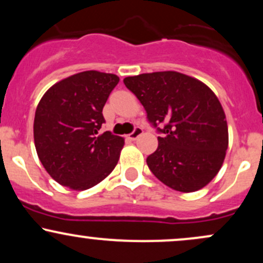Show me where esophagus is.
I'll list each match as a JSON object with an SVG mask.
<instances>
[{
	"mask_svg": "<svg viewBox=\"0 0 263 263\" xmlns=\"http://www.w3.org/2000/svg\"><path fill=\"white\" fill-rule=\"evenodd\" d=\"M142 134H143V129H142L141 127H135L134 131H132L131 134L127 136V138H128V140H131V141H135L136 138L140 137Z\"/></svg>",
	"mask_w": 263,
	"mask_h": 263,
	"instance_id": "1",
	"label": "esophagus"
}]
</instances>
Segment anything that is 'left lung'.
<instances>
[{
	"instance_id": "obj_1",
	"label": "left lung",
	"mask_w": 263,
	"mask_h": 263,
	"mask_svg": "<svg viewBox=\"0 0 263 263\" xmlns=\"http://www.w3.org/2000/svg\"><path fill=\"white\" fill-rule=\"evenodd\" d=\"M143 105L158 132V147L147 165L178 192L201 189L218 174L229 144L221 104L205 84L177 71H157L123 79Z\"/></svg>"
}]
</instances>
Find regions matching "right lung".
Wrapping results in <instances>:
<instances>
[{
    "label": "right lung",
    "instance_id": "add662e5",
    "mask_svg": "<svg viewBox=\"0 0 263 263\" xmlns=\"http://www.w3.org/2000/svg\"><path fill=\"white\" fill-rule=\"evenodd\" d=\"M119 81L115 74L83 71L57 83L41 99L33 125L34 144L55 182L85 190L116 167L123 138L99 131L105 122L102 108Z\"/></svg>",
    "mask_w": 263,
    "mask_h": 263
}]
</instances>
